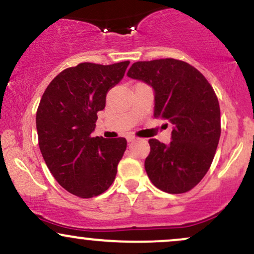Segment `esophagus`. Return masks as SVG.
I'll return each mask as SVG.
<instances>
[{
	"label": "esophagus",
	"mask_w": 254,
	"mask_h": 254,
	"mask_svg": "<svg viewBox=\"0 0 254 254\" xmlns=\"http://www.w3.org/2000/svg\"><path fill=\"white\" fill-rule=\"evenodd\" d=\"M127 141L129 142H133V141H136V137L135 136H132V135H129V136H127Z\"/></svg>",
	"instance_id": "34e87169"
}]
</instances>
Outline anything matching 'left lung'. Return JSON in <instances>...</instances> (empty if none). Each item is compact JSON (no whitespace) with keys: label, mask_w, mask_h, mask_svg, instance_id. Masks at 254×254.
Wrapping results in <instances>:
<instances>
[{"label":"left lung","mask_w":254,"mask_h":254,"mask_svg":"<svg viewBox=\"0 0 254 254\" xmlns=\"http://www.w3.org/2000/svg\"><path fill=\"white\" fill-rule=\"evenodd\" d=\"M127 76L153 87L154 117L173 125L170 144L149 139L144 168L150 182L168 193L190 191L210 168L220 141V105L211 84L173 58L133 63Z\"/></svg>","instance_id":"left-lung-1"}]
</instances>
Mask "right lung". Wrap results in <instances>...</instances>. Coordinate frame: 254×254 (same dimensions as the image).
I'll return each instance as SVG.
<instances>
[{"label": "right lung", "instance_id": "1", "mask_svg": "<svg viewBox=\"0 0 254 254\" xmlns=\"http://www.w3.org/2000/svg\"><path fill=\"white\" fill-rule=\"evenodd\" d=\"M129 61L101 65L80 63L51 81L37 110L39 148L58 184L81 198L112 185L127 149L123 137H92L107 92L122 80Z\"/></svg>", "mask_w": 254, "mask_h": 254}]
</instances>
